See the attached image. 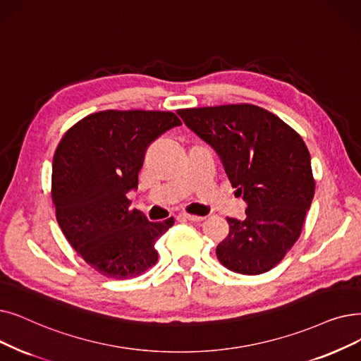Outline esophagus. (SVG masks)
Segmentation results:
<instances>
[{
	"label": "esophagus",
	"mask_w": 361,
	"mask_h": 361,
	"mask_svg": "<svg viewBox=\"0 0 361 361\" xmlns=\"http://www.w3.org/2000/svg\"><path fill=\"white\" fill-rule=\"evenodd\" d=\"M183 218L184 219H189V221H193V223H200L205 219V216H200V215H190V214H183Z\"/></svg>",
	"instance_id": "obj_1"
}]
</instances>
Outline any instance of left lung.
Returning <instances> with one entry per match:
<instances>
[{
    "label": "left lung",
    "instance_id": "left-lung-1",
    "mask_svg": "<svg viewBox=\"0 0 361 361\" xmlns=\"http://www.w3.org/2000/svg\"><path fill=\"white\" fill-rule=\"evenodd\" d=\"M178 115L223 162L245 218H227L228 236L216 246L224 267L261 274L298 240L314 197L310 152L301 135L254 104L183 109Z\"/></svg>",
    "mask_w": 361,
    "mask_h": 361
}]
</instances>
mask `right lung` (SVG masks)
<instances>
[{
    "label": "right lung",
    "instance_id": "right-lung-1",
    "mask_svg": "<svg viewBox=\"0 0 361 361\" xmlns=\"http://www.w3.org/2000/svg\"><path fill=\"white\" fill-rule=\"evenodd\" d=\"M172 112L104 111L63 135L53 159L51 197L68 242L100 274L130 279L158 261L154 243L174 218L152 223L130 208L147 147L180 127Z\"/></svg>",
    "mask_w": 361,
    "mask_h": 361
}]
</instances>
